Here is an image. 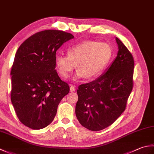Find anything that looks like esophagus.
I'll return each mask as SVG.
<instances>
[{"mask_svg":"<svg viewBox=\"0 0 154 154\" xmlns=\"http://www.w3.org/2000/svg\"><path fill=\"white\" fill-rule=\"evenodd\" d=\"M75 89H76L75 86L73 85H71L70 86V91H71V92H73V91H75Z\"/></svg>","mask_w":154,"mask_h":154,"instance_id":"1","label":"esophagus"}]
</instances>
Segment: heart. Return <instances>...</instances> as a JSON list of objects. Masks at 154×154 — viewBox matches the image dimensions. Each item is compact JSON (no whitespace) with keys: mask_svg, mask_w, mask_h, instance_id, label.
I'll return each mask as SVG.
<instances>
[{"mask_svg":"<svg viewBox=\"0 0 154 154\" xmlns=\"http://www.w3.org/2000/svg\"><path fill=\"white\" fill-rule=\"evenodd\" d=\"M111 56L112 50L108 44L87 41L69 48L67 55H57L55 63L59 74L63 79L70 76L76 65L78 71L75 79L84 77L92 79L101 73Z\"/></svg>","mask_w":154,"mask_h":154,"instance_id":"1","label":"heart"}]
</instances>
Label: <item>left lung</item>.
I'll use <instances>...</instances> for the list:
<instances>
[{
    "label": "left lung",
    "mask_w": 154,
    "mask_h": 154,
    "mask_svg": "<svg viewBox=\"0 0 154 154\" xmlns=\"http://www.w3.org/2000/svg\"><path fill=\"white\" fill-rule=\"evenodd\" d=\"M116 40L117 57L107 71L77 90L76 116L81 125L91 131L103 130L115 122L125 110L133 88V56L119 38Z\"/></svg>",
    "instance_id": "left-lung-1"
}]
</instances>
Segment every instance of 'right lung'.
<instances>
[{
  "label": "right lung",
  "instance_id": "1",
  "mask_svg": "<svg viewBox=\"0 0 154 154\" xmlns=\"http://www.w3.org/2000/svg\"><path fill=\"white\" fill-rule=\"evenodd\" d=\"M56 30L37 32L20 45L11 68V98L19 120L30 128L40 130L51 123L61 99L69 92V85L55 70V53L73 38Z\"/></svg>",
  "mask_w": 154,
  "mask_h": 154
}]
</instances>
